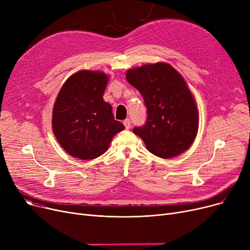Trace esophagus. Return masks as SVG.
<instances>
[{"mask_svg": "<svg viewBox=\"0 0 250 250\" xmlns=\"http://www.w3.org/2000/svg\"><path fill=\"white\" fill-rule=\"evenodd\" d=\"M124 125H125V126L126 129H128V128L130 127V121L128 120V118H127V120L124 121Z\"/></svg>", "mask_w": 250, "mask_h": 250, "instance_id": "esophagus-1", "label": "esophagus"}]
</instances>
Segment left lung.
I'll return each instance as SVG.
<instances>
[{
	"instance_id": "obj_1",
	"label": "left lung",
	"mask_w": 250,
	"mask_h": 250,
	"mask_svg": "<svg viewBox=\"0 0 250 250\" xmlns=\"http://www.w3.org/2000/svg\"><path fill=\"white\" fill-rule=\"evenodd\" d=\"M125 77L148 110L146 125L133 129L147 150L163 159L187 151L198 134L199 110L183 77L167 62L129 69Z\"/></svg>"
}]
</instances>
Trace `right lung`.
I'll use <instances>...</instances> for the list:
<instances>
[{
    "label": "right lung",
    "instance_id": "right-lung-1",
    "mask_svg": "<svg viewBox=\"0 0 250 250\" xmlns=\"http://www.w3.org/2000/svg\"><path fill=\"white\" fill-rule=\"evenodd\" d=\"M108 75L81 70L62 86L52 109V132L62 149L75 158L92 160L108 150L125 125L114 120L103 100Z\"/></svg>",
    "mask_w": 250,
    "mask_h": 250
}]
</instances>
